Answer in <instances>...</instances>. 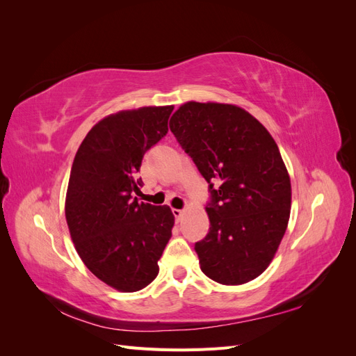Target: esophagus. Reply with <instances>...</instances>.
<instances>
[{
    "mask_svg": "<svg viewBox=\"0 0 356 356\" xmlns=\"http://www.w3.org/2000/svg\"><path fill=\"white\" fill-rule=\"evenodd\" d=\"M172 213H174L175 220H177V221H179L182 215H184V211H182V209H172Z\"/></svg>",
    "mask_w": 356,
    "mask_h": 356,
    "instance_id": "34e87169",
    "label": "esophagus"
}]
</instances>
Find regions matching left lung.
Masks as SVG:
<instances>
[{
	"label": "left lung",
	"instance_id": "1",
	"mask_svg": "<svg viewBox=\"0 0 356 356\" xmlns=\"http://www.w3.org/2000/svg\"><path fill=\"white\" fill-rule=\"evenodd\" d=\"M169 127L209 182L211 227L195 245L202 272L222 285L252 281L272 263L289 221L291 179L275 139L233 104L186 102Z\"/></svg>",
	"mask_w": 356,
	"mask_h": 356
}]
</instances>
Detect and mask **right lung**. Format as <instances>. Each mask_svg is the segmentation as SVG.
Returning <instances> with one entry per match:
<instances>
[{"instance_id": "right-lung-1", "label": "right lung", "mask_w": 356, "mask_h": 356, "mask_svg": "<svg viewBox=\"0 0 356 356\" xmlns=\"http://www.w3.org/2000/svg\"><path fill=\"white\" fill-rule=\"evenodd\" d=\"M174 105L141 106L104 117L80 144L65 197V218L75 251L108 286L135 293L159 275L172 236L170 208L139 203L132 191L148 148L168 134Z\"/></svg>"}]
</instances>
